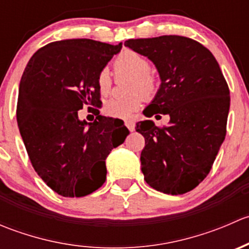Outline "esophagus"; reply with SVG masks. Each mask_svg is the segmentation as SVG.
Here are the masks:
<instances>
[{"instance_id": "1", "label": "esophagus", "mask_w": 249, "mask_h": 249, "mask_svg": "<svg viewBox=\"0 0 249 249\" xmlns=\"http://www.w3.org/2000/svg\"><path fill=\"white\" fill-rule=\"evenodd\" d=\"M125 125H126V127L130 131H134L135 130V123L132 122V120H126V122H125Z\"/></svg>"}]
</instances>
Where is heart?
<instances>
[{
	"label": "heart",
	"mask_w": 249,
	"mask_h": 249,
	"mask_svg": "<svg viewBox=\"0 0 249 249\" xmlns=\"http://www.w3.org/2000/svg\"><path fill=\"white\" fill-rule=\"evenodd\" d=\"M113 67L118 74H129L127 92L125 97H112L105 104L104 110L107 115L118 119H129L135 110L140 108L143 97L152 99L159 90V79L150 71L148 57L135 50H124L113 61ZM97 90L102 95L108 94L112 88V78L107 69L100 70L96 76Z\"/></svg>",
	"instance_id": "1"
}]
</instances>
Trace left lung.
Instances as JSON below:
<instances>
[{
	"instance_id": "obj_1",
	"label": "left lung",
	"mask_w": 249,
	"mask_h": 249,
	"mask_svg": "<svg viewBox=\"0 0 249 249\" xmlns=\"http://www.w3.org/2000/svg\"><path fill=\"white\" fill-rule=\"evenodd\" d=\"M125 46L152 60L161 78L143 114L170 115L166 126L152 120L136 124L145 141L141 153L145 182L165 194H185L210 173L227 135V80L212 53L188 37L129 39Z\"/></svg>"
}]
</instances>
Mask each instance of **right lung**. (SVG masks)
<instances>
[{"label":"right lung","instance_id":"right-lung-1","mask_svg":"<svg viewBox=\"0 0 249 249\" xmlns=\"http://www.w3.org/2000/svg\"><path fill=\"white\" fill-rule=\"evenodd\" d=\"M122 46L88 38L52 42L25 67L18 126L35 171L61 196L82 197L99 189L106 180L107 155L122 144L109 136L110 120L97 108L92 123L77 118L83 106L102 104L96 76Z\"/></svg>","mask_w":249,"mask_h":249}]
</instances>
